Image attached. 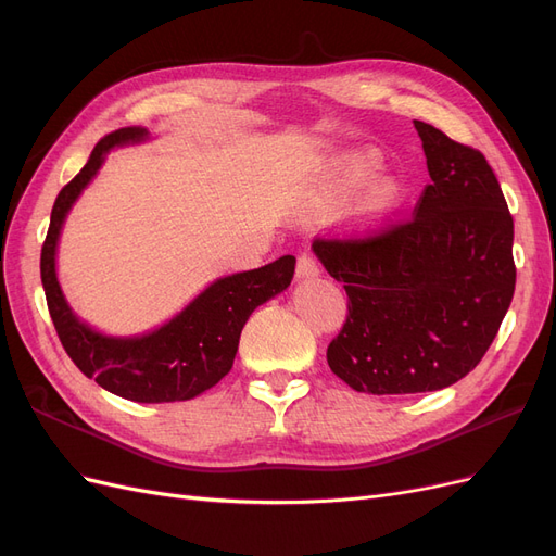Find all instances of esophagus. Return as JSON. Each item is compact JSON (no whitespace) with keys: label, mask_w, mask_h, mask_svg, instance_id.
Listing matches in <instances>:
<instances>
[{"label":"esophagus","mask_w":556,"mask_h":556,"mask_svg":"<svg viewBox=\"0 0 556 556\" xmlns=\"http://www.w3.org/2000/svg\"><path fill=\"white\" fill-rule=\"evenodd\" d=\"M319 274V264L313 252H301L296 260V276L299 278H315Z\"/></svg>","instance_id":"1"}]
</instances>
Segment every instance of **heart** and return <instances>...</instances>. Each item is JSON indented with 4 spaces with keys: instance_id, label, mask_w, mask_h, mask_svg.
Wrapping results in <instances>:
<instances>
[{
    "instance_id": "obj_1",
    "label": "heart",
    "mask_w": 556,
    "mask_h": 556,
    "mask_svg": "<svg viewBox=\"0 0 556 556\" xmlns=\"http://www.w3.org/2000/svg\"><path fill=\"white\" fill-rule=\"evenodd\" d=\"M371 166H374V160H371V157H359V160L355 162V172H357V174H366L368 169H371ZM380 197H382L384 201L394 199V185H384V188L380 190Z\"/></svg>"
}]
</instances>
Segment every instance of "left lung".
Returning <instances> with one entry per match:
<instances>
[{
  "mask_svg": "<svg viewBox=\"0 0 556 556\" xmlns=\"http://www.w3.org/2000/svg\"><path fill=\"white\" fill-rule=\"evenodd\" d=\"M431 182L415 211L364 233L317 237L348 315L331 371L366 394L450 387L490 350L515 292L513 215L478 148L415 121Z\"/></svg>",
  "mask_w": 556,
  "mask_h": 556,
  "instance_id": "left-lung-1",
  "label": "left lung"
}]
</instances>
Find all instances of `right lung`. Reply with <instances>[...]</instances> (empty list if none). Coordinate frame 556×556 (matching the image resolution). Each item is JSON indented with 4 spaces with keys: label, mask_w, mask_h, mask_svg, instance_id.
Masks as SVG:
<instances>
[{
    "label": "right lung",
    "mask_w": 556,
    "mask_h": 556,
    "mask_svg": "<svg viewBox=\"0 0 556 556\" xmlns=\"http://www.w3.org/2000/svg\"><path fill=\"white\" fill-rule=\"evenodd\" d=\"M146 137L143 127H123L106 134L94 146L88 164L60 190L41 248V282L60 343L83 374L129 401H188L229 374L250 313L288 288L296 260L282 255L252 271L215 280L172 323L137 339H111L78 323L66 306L55 276V248L64 215L113 146Z\"/></svg>",
    "instance_id": "right-lung-1"
}]
</instances>
